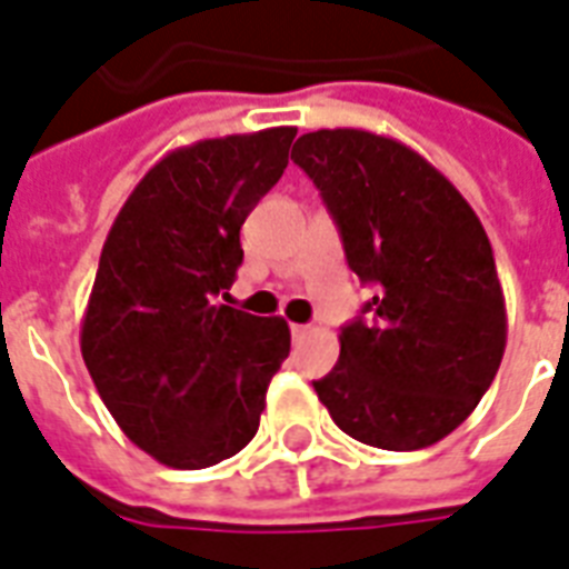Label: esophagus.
<instances>
[{
  "instance_id": "esophagus-1",
  "label": "esophagus",
  "mask_w": 569,
  "mask_h": 569,
  "mask_svg": "<svg viewBox=\"0 0 569 569\" xmlns=\"http://www.w3.org/2000/svg\"><path fill=\"white\" fill-rule=\"evenodd\" d=\"M307 331H310V326H298V322H292V338H305Z\"/></svg>"
}]
</instances>
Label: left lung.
<instances>
[{
    "mask_svg": "<svg viewBox=\"0 0 569 569\" xmlns=\"http://www.w3.org/2000/svg\"><path fill=\"white\" fill-rule=\"evenodd\" d=\"M338 222L352 271L377 286L368 322L340 328V359L313 382L340 431L413 452L477 410L507 349V307L482 222L425 156L365 129L292 147Z\"/></svg>",
    "mask_w": 569,
    "mask_h": 569,
    "instance_id": "1",
    "label": "left lung"
}]
</instances>
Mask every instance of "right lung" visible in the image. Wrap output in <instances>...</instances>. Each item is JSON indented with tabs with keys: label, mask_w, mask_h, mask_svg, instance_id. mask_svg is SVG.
<instances>
[{
	"label": "right lung",
	"mask_w": 569,
	"mask_h": 569,
	"mask_svg": "<svg viewBox=\"0 0 569 569\" xmlns=\"http://www.w3.org/2000/svg\"><path fill=\"white\" fill-rule=\"evenodd\" d=\"M292 126L162 156L117 213L81 322V356L123 435L159 465L213 467L259 431L289 326L226 298L241 226L289 162Z\"/></svg>",
	"instance_id": "obj_1"
}]
</instances>
